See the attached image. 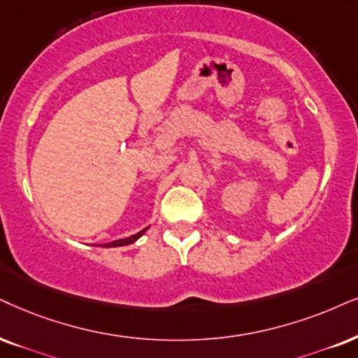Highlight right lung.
Returning a JSON list of instances; mask_svg holds the SVG:
<instances>
[{"label": "right lung", "instance_id": "obj_1", "mask_svg": "<svg viewBox=\"0 0 358 358\" xmlns=\"http://www.w3.org/2000/svg\"><path fill=\"white\" fill-rule=\"evenodd\" d=\"M148 228H150V226H147L145 229H142V231H138L137 234H132V236H129V238L117 239V241H112V243H106L102 248H117V246H127V244H132V243L137 241L140 236H143V233H145Z\"/></svg>", "mask_w": 358, "mask_h": 358}]
</instances>
